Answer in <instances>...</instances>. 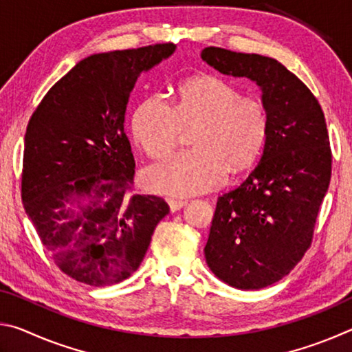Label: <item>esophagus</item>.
Listing matches in <instances>:
<instances>
[{
	"mask_svg": "<svg viewBox=\"0 0 352 352\" xmlns=\"http://www.w3.org/2000/svg\"><path fill=\"white\" fill-rule=\"evenodd\" d=\"M188 201L186 200H175V199H170L169 200V206H170V211L175 212L178 210H182V208L186 205Z\"/></svg>",
	"mask_w": 352,
	"mask_h": 352,
	"instance_id": "1",
	"label": "esophagus"
}]
</instances>
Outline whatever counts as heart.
<instances>
[{
  "label": "heart",
  "mask_w": 352,
  "mask_h": 352,
  "mask_svg": "<svg viewBox=\"0 0 352 352\" xmlns=\"http://www.w3.org/2000/svg\"><path fill=\"white\" fill-rule=\"evenodd\" d=\"M132 135L153 160L175 151L183 130L197 127L194 151L147 169L142 182L152 192L186 197L223 184L228 170L242 174L261 158L270 138V113L258 98L214 76H197L178 87L175 104L148 96L132 116Z\"/></svg>",
  "instance_id": "obj_1"
}]
</instances>
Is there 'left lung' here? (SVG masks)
Segmentation results:
<instances>
[{"label":"left lung","instance_id":"8db88e82","mask_svg":"<svg viewBox=\"0 0 352 352\" xmlns=\"http://www.w3.org/2000/svg\"><path fill=\"white\" fill-rule=\"evenodd\" d=\"M201 58L219 73L247 77L262 90L270 138L239 186L217 199L206 264L228 285L267 287L289 275L312 243L331 182L332 153L317 98L272 57L210 46Z\"/></svg>","mask_w":352,"mask_h":352}]
</instances>
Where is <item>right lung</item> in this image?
I'll return each instance as SVG.
<instances>
[{"label": "right lung", "mask_w": 352, "mask_h": 352, "mask_svg": "<svg viewBox=\"0 0 352 352\" xmlns=\"http://www.w3.org/2000/svg\"><path fill=\"white\" fill-rule=\"evenodd\" d=\"M174 43L83 58L51 87L25 135L21 200L65 275L105 287L138 269L169 205L133 192L135 160L124 130L130 91Z\"/></svg>", "instance_id": "1"}]
</instances>
